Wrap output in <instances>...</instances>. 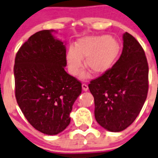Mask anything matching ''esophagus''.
<instances>
[{"label": "esophagus", "instance_id": "1", "mask_svg": "<svg viewBox=\"0 0 158 158\" xmlns=\"http://www.w3.org/2000/svg\"><path fill=\"white\" fill-rule=\"evenodd\" d=\"M82 87H83V90H84V91H87V90H88V86H87V84H85V83L82 84Z\"/></svg>", "mask_w": 158, "mask_h": 158}]
</instances>
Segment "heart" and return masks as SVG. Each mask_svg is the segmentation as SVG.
<instances>
[{"label":"heart","mask_w":158,"mask_h":158,"mask_svg":"<svg viewBox=\"0 0 158 158\" xmlns=\"http://www.w3.org/2000/svg\"><path fill=\"white\" fill-rule=\"evenodd\" d=\"M118 52L119 45L113 38L107 35L86 36L79 40L75 47H70L66 59L72 75L80 72L85 57V65L90 72L101 75L111 68Z\"/></svg>","instance_id":"1"}]
</instances>
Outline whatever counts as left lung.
Segmentation results:
<instances>
[{"instance_id": "8db88e82", "label": "left lung", "mask_w": 158, "mask_h": 158, "mask_svg": "<svg viewBox=\"0 0 158 158\" xmlns=\"http://www.w3.org/2000/svg\"><path fill=\"white\" fill-rule=\"evenodd\" d=\"M88 87L101 127L120 132L134 123L147 97L149 67L142 47L132 35L124 33L120 58Z\"/></svg>"}]
</instances>
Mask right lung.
Wrapping results in <instances>:
<instances>
[{
  "label": "right lung",
  "mask_w": 158,
  "mask_h": 158,
  "mask_svg": "<svg viewBox=\"0 0 158 158\" xmlns=\"http://www.w3.org/2000/svg\"><path fill=\"white\" fill-rule=\"evenodd\" d=\"M54 30L35 32L15 58V95L22 113L40 132L56 135L71 122L72 106L82 92L80 81L64 70V42Z\"/></svg>",
  "instance_id": "right-lung-1"
}]
</instances>
